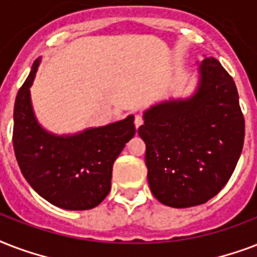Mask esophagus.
I'll return each mask as SVG.
<instances>
[{
  "mask_svg": "<svg viewBox=\"0 0 257 257\" xmlns=\"http://www.w3.org/2000/svg\"><path fill=\"white\" fill-rule=\"evenodd\" d=\"M134 123H135V127H137V128H138L139 126H141V124H142L143 123V118H142V115H135V120H134Z\"/></svg>",
  "mask_w": 257,
  "mask_h": 257,
  "instance_id": "obj_1",
  "label": "esophagus"
}]
</instances>
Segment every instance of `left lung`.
I'll list each match as a JSON object with an SVG mask.
<instances>
[{"mask_svg":"<svg viewBox=\"0 0 257 257\" xmlns=\"http://www.w3.org/2000/svg\"><path fill=\"white\" fill-rule=\"evenodd\" d=\"M147 181L172 208L205 204L232 176L244 143V116L233 79L214 57H204L190 96L157 103L143 112Z\"/></svg>","mask_w":257,"mask_h":257,"instance_id":"obj_1","label":"left lung"}]
</instances>
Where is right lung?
<instances>
[{"instance_id": "1", "label": "right lung", "mask_w": 257, "mask_h": 257, "mask_svg": "<svg viewBox=\"0 0 257 257\" xmlns=\"http://www.w3.org/2000/svg\"><path fill=\"white\" fill-rule=\"evenodd\" d=\"M39 64L37 59L16 96V158L28 184L44 200L61 209H92L110 193L112 165L135 134L134 116L76 134L49 133L32 106L31 87Z\"/></svg>"}]
</instances>
